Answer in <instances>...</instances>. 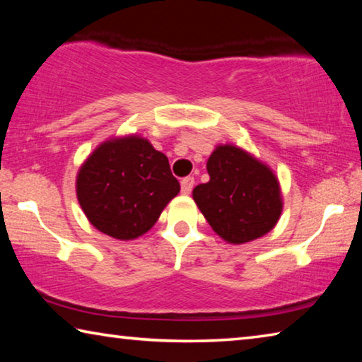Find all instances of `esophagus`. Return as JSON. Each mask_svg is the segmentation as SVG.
Segmentation results:
<instances>
[{"instance_id":"obj_1","label":"esophagus","mask_w":362,"mask_h":362,"mask_svg":"<svg viewBox=\"0 0 362 362\" xmlns=\"http://www.w3.org/2000/svg\"><path fill=\"white\" fill-rule=\"evenodd\" d=\"M180 185H182V193L183 194L192 193L193 185H194V179H193V177H185V179H182Z\"/></svg>"}]
</instances>
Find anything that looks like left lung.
Returning <instances> with one entry per match:
<instances>
[{
  "mask_svg": "<svg viewBox=\"0 0 362 362\" xmlns=\"http://www.w3.org/2000/svg\"><path fill=\"white\" fill-rule=\"evenodd\" d=\"M207 173L209 182L194 187L193 199L220 238L243 244L273 230L283 199L267 164L235 145H220L207 159Z\"/></svg>",
  "mask_w": 362,
  "mask_h": 362,
  "instance_id": "left-lung-1",
  "label": "left lung"
}]
</instances>
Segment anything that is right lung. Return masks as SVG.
Wrapping results in <instances>:
<instances>
[{
    "instance_id": "add662e5",
    "label": "right lung",
    "mask_w": 362,
    "mask_h": 362,
    "mask_svg": "<svg viewBox=\"0 0 362 362\" xmlns=\"http://www.w3.org/2000/svg\"><path fill=\"white\" fill-rule=\"evenodd\" d=\"M179 192L166 155L137 136L97 146L76 177L86 217L99 231L122 241L148 231Z\"/></svg>"
}]
</instances>
